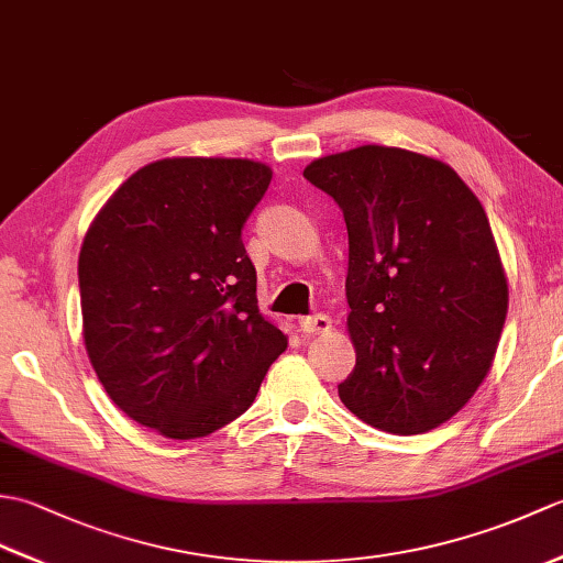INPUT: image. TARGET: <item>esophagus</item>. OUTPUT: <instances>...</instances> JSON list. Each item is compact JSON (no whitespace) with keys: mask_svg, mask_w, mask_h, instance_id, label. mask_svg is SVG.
<instances>
[{"mask_svg":"<svg viewBox=\"0 0 563 563\" xmlns=\"http://www.w3.org/2000/svg\"><path fill=\"white\" fill-rule=\"evenodd\" d=\"M300 329L309 336H319V333H329L331 331V319L327 314H314V317H302L300 319Z\"/></svg>","mask_w":563,"mask_h":563,"instance_id":"obj_1","label":"esophagus"}]
</instances>
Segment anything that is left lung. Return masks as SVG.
<instances>
[{"label":"left lung","instance_id":"1","mask_svg":"<svg viewBox=\"0 0 563 563\" xmlns=\"http://www.w3.org/2000/svg\"><path fill=\"white\" fill-rule=\"evenodd\" d=\"M305 178L349 230L355 369L339 397L385 433H428L482 387L506 324L508 278L482 202L450 164L401 147L327 154Z\"/></svg>","mask_w":563,"mask_h":563}]
</instances>
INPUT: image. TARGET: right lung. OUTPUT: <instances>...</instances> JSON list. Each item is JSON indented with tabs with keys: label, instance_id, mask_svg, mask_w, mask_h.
I'll list each match as a JSON object with an SVG mask.
<instances>
[{
	"label": "right lung",
	"instance_id": "obj_1",
	"mask_svg": "<svg viewBox=\"0 0 563 563\" xmlns=\"http://www.w3.org/2000/svg\"><path fill=\"white\" fill-rule=\"evenodd\" d=\"M268 164L166 157L106 200L79 251L81 336L128 418L206 438L254 404L288 336L258 312L242 227Z\"/></svg>",
	"mask_w": 563,
	"mask_h": 563
}]
</instances>
